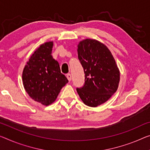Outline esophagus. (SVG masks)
<instances>
[{"label":"esophagus","mask_w":150,"mask_h":150,"mask_svg":"<svg viewBox=\"0 0 150 150\" xmlns=\"http://www.w3.org/2000/svg\"><path fill=\"white\" fill-rule=\"evenodd\" d=\"M66 77H67L68 80H69V81H70V80H72V76H71L70 74H68L66 75Z\"/></svg>","instance_id":"34e87169"}]
</instances>
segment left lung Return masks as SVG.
I'll return each instance as SVG.
<instances>
[{
    "label": "left lung",
    "instance_id": "obj_1",
    "mask_svg": "<svg viewBox=\"0 0 150 150\" xmlns=\"http://www.w3.org/2000/svg\"><path fill=\"white\" fill-rule=\"evenodd\" d=\"M78 57L85 74L84 84L76 91L83 103L96 107L105 103L117 91L120 72L108 47L91 39L78 45Z\"/></svg>",
    "mask_w": 150,
    "mask_h": 150
}]
</instances>
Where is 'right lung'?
Returning <instances> with one entry per match:
<instances>
[{"mask_svg": "<svg viewBox=\"0 0 150 150\" xmlns=\"http://www.w3.org/2000/svg\"><path fill=\"white\" fill-rule=\"evenodd\" d=\"M53 41L37 49L23 69L22 78L29 96L41 105L48 106L56 100L68 80L61 73L59 63L52 56Z\"/></svg>", "mask_w": 150, "mask_h": 150, "instance_id": "right-lung-1", "label": "right lung"}]
</instances>
